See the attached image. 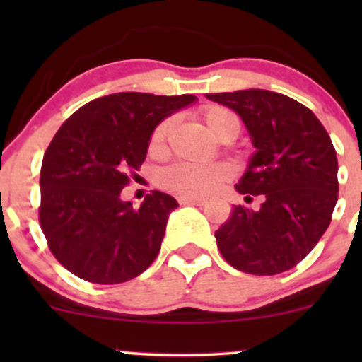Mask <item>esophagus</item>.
Listing matches in <instances>:
<instances>
[{
	"instance_id": "1",
	"label": "esophagus",
	"mask_w": 362,
	"mask_h": 362,
	"mask_svg": "<svg viewBox=\"0 0 362 362\" xmlns=\"http://www.w3.org/2000/svg\"><path fill=\"white\" fill-rule=\"evenodd\" d=\"M182 206H204L206 201L204 199H195V197H180L178 199Z\"/></svg>"
}]
</instances>
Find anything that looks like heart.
Instances as JSON below:
<instances>
[{
	"label": "heart",
	"instance_id": "b5f03b06",
	"mask_svg": "<svg viewBox=\"0 0 362 362\" xmlns=\"http://www.w3.org/2000/svg\"><path fill=\"white\" fill-rule=\"evenodd\" d=\"M201 117L209 131L221 141H233L242 131L238 115L224 105H216V103L204 105L201 109ZM173 124H175L173 117H167L153 129L149 136V151L155 155L165 151ZM230 177V168L223 163L199 165L180 161L161 170L158 175V184L172 194L197 199L214 194Z\"/></svg>",
	"mask_w": 362,
	"mask_h": 362
}]
</instances>
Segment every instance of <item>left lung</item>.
<instances>
[{"label": "left lung", "instance_id": "obj_1", "mask_svg": "<svg viewBox=\"0 0 362 362\" xmlns=\"http://www.w3.org/2000/svg\"><path fill=\"white\" fill-rule=\"evenodd\" d=\"M243 119L257 153L236 185L257 211L235 206L216 231L223 259L238 271L274 276L296 267L325 233L337 204V153L317 115L269 90L207 93Z\"/></svg>", "mask_w": 362, "mask_h": 362}]
</instances>
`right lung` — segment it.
I'll list each match as a JSON object with an SVG mask.
<instances>
[{"mask_svg":"<svg viewBox=\"0 0 362 362\" xmlns=\"http://www.w3.org/2000/svg\"><path fill=\"white\" fill-rule=\"evenodd\" d=\"M194 100L114 93L64 120L45 149L39 206L47 247L62 267L93 284H119L155 262L177 201L151 190L134 209L119 195L143 165L156 124Z\"/></svg>","mask_w":362,"mask_h":362,"instance_id":"right-lung-1","label":"right lung"}]
</instances>
